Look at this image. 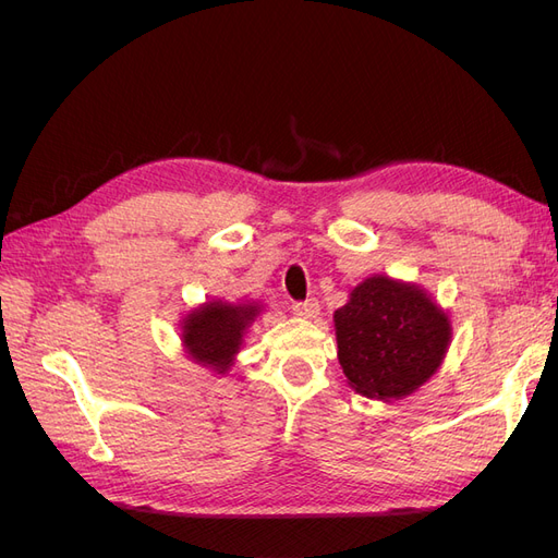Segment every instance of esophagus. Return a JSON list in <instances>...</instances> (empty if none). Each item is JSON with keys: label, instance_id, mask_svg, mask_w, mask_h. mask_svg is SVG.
Segmentation results:
<instances>
[{"label": "esophagus", "instance_id": "esophagus-1", "mask_svg": "<svg viewBox=\"0 0 558 558\" xmlns=\"http://www.w3.org/2000/svg\"><path fill=\"white\" fill-rule=\"evenodd\" d=\"M320 312L316 300H305V302H295L293 305V314L300 318H316Z\"/></svg>", "mask_w": 558, "mask_h": 558}]
</instances>
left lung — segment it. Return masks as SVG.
Returning <instances> with one entry per match:
<instances>
[{
  "mask_svg": "<svg viewBox=\"0 0 558 558\" xmlns=\"http://www.w3.org/2000/svg\"><path fill=\"white\" fill-rule=\"evenodd\" d=\"M337 359L353 391L375 400L412 396L440 369L451 318L414 281L373 275L332 316Z\"/></svg>",
  "mask_w": 558,
  "mask_h": 558,
  "instance_id": "left-lung-1",
  "label": "left lung"
}]
</instances>
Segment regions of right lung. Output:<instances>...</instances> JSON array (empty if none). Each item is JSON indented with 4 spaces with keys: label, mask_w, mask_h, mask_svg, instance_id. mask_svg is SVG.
Instances as JSON below:
<instances>
[{
    "label": "right lung",
    "mask_w": 558,
    "mask_h": 558,
    "mask_svg": "<svg viewBox=\"0 0 558 558\" xmlns=\"http://www.w3.org/2000/svg\"><path fill=\"white\" fill-rule=\"evenodd\" d=\"M263 312L256 300H209L181 318V347L193 363L226 375L234 365L244 335Z\"/></svg>",
    "instance_id": "right-lung-1"
}]
</instances>
